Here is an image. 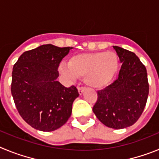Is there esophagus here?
Segmentation results:
<instances>
[{
  "label": "esophagus",
  "instance_id": "obj_1",
  "mask_svg": "<svg viewBox=\"0 0 159 159\" xmlns=\"http://www.w3.org/2000/svg\"><path fill=\"white\" fill-rule=\"evenodd\" d=\"M84 90H85V88H84V87H78V91L80 95H82L83 92H84Z\"/></svg>",
  "mask_w": 159,
  "mask_h": 159
}]
</instances>
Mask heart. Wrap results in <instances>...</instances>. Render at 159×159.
Returning a JSON list of instances; mask_svg holds the SVG:
<instances>
[{
    "mask_svg": "<svg viewBox=\"0 0 159 159\" xmlns=\"http://www.w3.org/2000/svg\"><path fill=\"white\" fill-rule=\"evenodd\" d=\"M119 68V58L116 53L97 52L75 55L69 59L67 67L61 65L60 70L71 79L84 77L88 85L100 89L111 83Z\"/></svg>",
    "mask_w": 159,
    "mask_h": 159,
    "instance_id": "b5f03b06",
    "label": "heart"
}]
</instances>
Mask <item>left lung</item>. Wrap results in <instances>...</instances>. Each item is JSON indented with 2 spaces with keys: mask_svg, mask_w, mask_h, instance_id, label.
<instances>
[{
  "mask_svg": "<svg viewBox=\"0 0 159 159\" xmlns=\"http://www.w3.org/2000/svg\"><path fill=\"white\" fill-rule=\"evenodd\" d=\"M122 63L119 77L98 92L93 107L97 119L108 127L123 129L135 123L143 113L149 94L144 64L132 52L113 46Z\"/></svg>",
  "mask_w": 159,
  "mask_h": 159,
  "instance_id": "left-lung-1",
  "label": "left lung"
}]
</instances>
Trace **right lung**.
I'll use <instances>...</instances> for the list:
<instances>
[{
    "label": "right lung",
    "mask_w": 159,
    "mask_h": 159,
    "mask_svg": "<svg viewBox=\"0 0 159 159\" xmlns=\"http://www.w3.org/2000/svg\"><path fill=\"white\" fill-rule=\"evenodd\" d=\"M71 47L43 44L26 51L14 64L11 92L18 112L36 130L52 131L71 116L75 86L66 88L57 80L60 63Z\"/></svg>",
    "instance_id": "add662e5"
}]
</instances>
